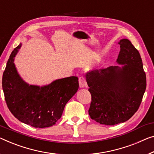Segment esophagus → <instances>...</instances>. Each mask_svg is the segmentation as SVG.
Segmentation results:
<instances>
[{"mask_svg": "<svg viewBox=\"0 0 154 154\" xmlns=\"http://www.w3.org/2000/svg\"><path fill=\"white\" fill-rule=\"evenodd\" d=\"M79 87H81V88H84V87L87 86L86 81L84 77L81 76L79 77Z\"/></svg>", "mask_w": 154, "mask_h": 154, "instance_id": "34e87169", "label": "esophagus"}]
</instances>
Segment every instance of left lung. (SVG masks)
Here are the masks:
<instances>
[{
    "label": "left lung",
    "instance_id": "8db88e82",
    "mask_svg": "<svg viewBox=\"0 0 154 154\" xmlns=\"http://www.w3.org/2000/svg\"><path fill=\"white\" fill-rule=\"evenodd\" d=\"M119 66L86 73L91 94L89 116L97 122L115 125L125 122L139 109L146 90V74L137 50L127 38L119 42Z\"/></svg>",
    "mask_w": 154,
    "mask_h": 154
}]
</instances>
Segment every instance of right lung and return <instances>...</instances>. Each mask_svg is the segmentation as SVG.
I'll use <instances>...</instances> for the list:
<instances>
[{"mask_svg": "<svg viewBox=\"0 0 154 154\" xmlns=\"http://www.w3.org/2000/svg\"><path fill=\"white\" fill-rule=\"evenodd\" d=\"M21 43L14 48L3 75L6 104L18 120L35 128L49 127L61 118L64 107L79 88L77 77L57 79L44 86L29 85L16 69L15 57Z\"/></svg>", "mask_w": 154, "mask_h": 154, "instance_id": "1", "label": "right lung"}]
</instances>
